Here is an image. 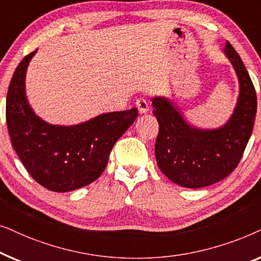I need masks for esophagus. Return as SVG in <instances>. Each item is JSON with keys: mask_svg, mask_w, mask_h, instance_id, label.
I'll list each match as a JSON object with an SVG mask.
<instances>
[{"mask_svg": "<svg viewBox=\"0 0 261 261\" xmlns=\"http://www.w3.org/2000/svg\"><path fill=\"white\" fill-rule=\"evenodd\" d=\"M135 105H137V108L139 109V113L140 114H145L149 110L148 102L146 101L145 98H138L137 102H135Z\"/></svg>", "mask_w": 261, "mask_h": 261, "instance_id": "34e87169", "label": "esophagus"}]
</instances>
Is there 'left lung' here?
Wrapping results in <instances>:
<instances>
[{"instance_id": "left-lung-1", "label": "left lung", "mask_w": 261, "mask_h": 261, "mask_svg": "<svg viewBox=\"0 0 261 261\" xmlns=\"http://www.w3.org/2000/svg\"><path fill=\"white\" fill-rule=\"evenodd\" d=\"M224 55L239 81L234 112L223 126L203 129L192 126L183 113L163 96L152 98L153 114L159 122L155 159L159 169L180 187H209L230 174L242 158L251 138L256 113V94L240 56L227 41Z\"/></svg>"}]
</instances>
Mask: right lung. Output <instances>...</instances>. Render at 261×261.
<instances>
[{
  "label": "right lung",
  "mask_w": 261,
  "mask_h": 261,
  "mask_svg": "<svg viewBox=\"0 0 261 261\" xmlns=\"http://www.w3.org/2000/svg\"><path fill=\"white\" fill-rule=\"evenodd\" d=\"M35 53L21 60L10 81L6 102L10 140L35 181L51 191H72L101 176L113 146L133 124L138 109L105 113L72 126L46 122L31 108L24 87Z\"/></svg>",
  "instance_id": "add662e5"
}]
</instances>
